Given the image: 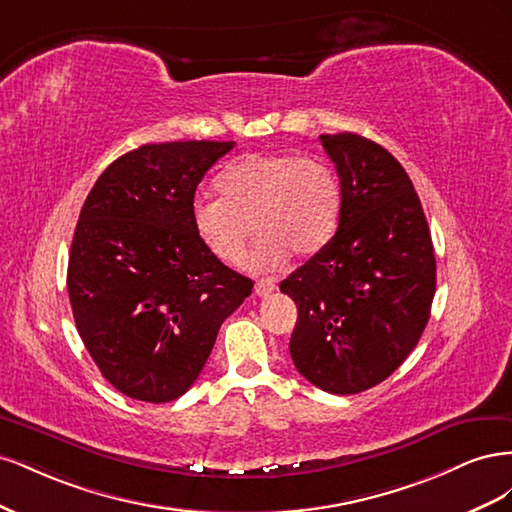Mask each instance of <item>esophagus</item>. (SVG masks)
Here are the masks:
<instances>
[{
  "mask_svg": "<svg viewBox=\"0 0 512 512\" xmlns=\"http://www.w3.org/2000/svg\"><path fill=\"white\" fill-rule=\"evenodd\" d=\"M275 288H277L275 280H271V277H262V280H258L256 286H254L258 297H269L271 292H275Z\"/></svg>",
  "mask_w": 512,
  "mask_h": 512,
  "instance_id": "34e87169",
  "label": "esophagus"
}]
</instances>
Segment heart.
I'll use <instances>...</instances> for the list:
<instances>
[{"label": "heart", "mask_w": 512, "mask_h": 512, "mask_svg": "<svg viewBox=\"0 0 512 512\" xmlns=\"http://www.w3.org/2000/svg\"><path fill=\"white\" fill-rule=\"evenodd\" d=\"M218 192L220 198L194 200L192 228L224 265L245 258L252 230L258 235L256 269L282 267L290 254L316 256L342 215V183L331 164L316 156L250 153L224 168Z\"/></svg>", "instance_id": "obj_1"}]
</instances>
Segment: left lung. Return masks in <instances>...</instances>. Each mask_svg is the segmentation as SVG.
Listing matches in <instances>:
<instances>
[{
    "mask_svg": "<svg viewBox=\"0 0 512 512\" xmlns=\"http://www.w3.org/2000/svg\"><path fill=\"white\" fill-rule=\"evenodd\" d=\"M320 143L342 183V215L280 290L299 309L294 367L322 391L354 395L389 378L421 339L436 256L421 200L389 151L350 132Z\"/></svg>",
    "mask_w": 512,
    "mask_h": 512,
    "instance_id": "obj_1",
    "label": "left lung"
}]
</instances>
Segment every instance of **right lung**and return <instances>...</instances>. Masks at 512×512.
Here are the masks:
<instances>
[{
  "label": "right lung",
  "mask_w": 512,
  "mask_h": 512,
  "mask_svg": "<svg viewBox=\"0 0 512 512\" xmlns=\"http://www.w3.org/2000/svg\"><path fill=\"white\" fill-rule=\"evenodd\" d=\"M235 143L143 145L91 188L68 260L70 305L87 352L115 389L166 404L203 371L222 322L254 282L215 260L192 228L207 170Z\"/></svg>",
  "instance_id": "obj_1"
}]
</instances>
